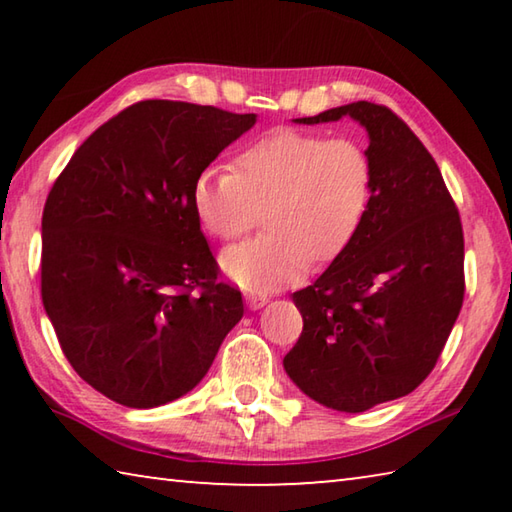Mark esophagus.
<instances>
[{
	"label": "esophagus",
	"instance_id": "34e87169",
	"mask_svg": "<svg viewBox=\"0 0 512 512\" xmlns=\"http://www.w3.org/2000/svg\"><path fill=\"white\" fill-rule=\"evenodd\" d=\"M246 302L250 309H259L264 307L268 302V296H264V293H246Z\"/></svg>",
	"mask_w": 512,
	"mask_h": 512
}]
</instances>
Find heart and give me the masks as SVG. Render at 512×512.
Instances as JSON below:
<instances>
[{"label":"heart","mask_w":512,"mask_h":512,"mask_svg":"<svg viewBox=\"0 0 512 512\" xmlns=\"http://www.w3.org/2000/svg\"><path fill=\"white\" fill-rule=\"evenodd\" d=\"M375 194V164L357 137L275 128L244 146L230 169L196 176L192 203L212 237L237 241L257 225L266 232L232 246L221 266L250 291L296 282L309 264H327L357 237Z\"/></svg>","instance_id":"obj_1"}]
</instances>
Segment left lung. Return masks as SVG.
I'll return each mask as SVG.
<instances>
[{
    "mask_svg": "<svg viewBox=\"0 0 512 512\" xmlns=\"http://www.w3.org/2000/svg\"><path fill=\"white\" fill-rule=\"evenodd\" d=\"M345 115L368 131L375 194L352 244L293 293L302 334L284 370L311 400L361 413L409 395L436 366L463 307L465 246L436 160L391 108L357 101L296 121Z\"/></svg>",
    "mask_w": 512,
    "mask_h": 512,
    "instance_id": "left-lung-1",
    "label": "left lung"
}]
</instances>
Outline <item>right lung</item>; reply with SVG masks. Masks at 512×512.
I'll return each mask as SVG.
<instances>
[{
  "mask_svg": "<svg viewBox=\"0 0 512 512\" xmlns=\"http://www.w3.org/2000/svg\"><path fill=\"white\" fill-rule=\"evenodd\" d=\"M255 119L137 101L99 126L51 187L42 305L72 368L112 402L153 409L183 397L244 316L241 291L219 282L192 187Z\"/></svg>",
  "mask_w": 512,
  "mask_h": 512,
  "instance_id": "right-lung-1",
  "label": "right lung"
}]
</instances>
